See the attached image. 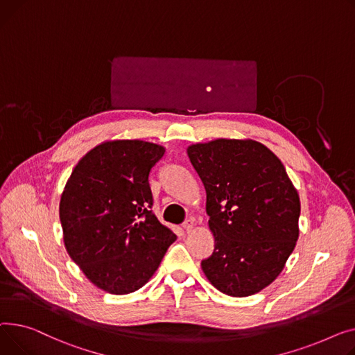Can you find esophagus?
Returning a JSON list of instances; mask_svg holds the SVG:
<instances>
[{
  "label": "esophagus",
  "mask_w": 355,
  "mask_h": 355,
  "mask_svg": "<svg viewBox=\"0 0 355 355\" xmlns=\"http://www.w3.org/2000/svg\"><path fill=\"white\" fill-rule=\"evenodd\" d=\"M193 226H195V220L193 219H186L183 222V229H184L186 232H191L192 229H193Z\"/></svg>",
  "instance_id": "esophagus-1"
}]
</instances>
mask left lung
I'll return each instance as SVG.
<instances>
[{"label": "left lung", "mask_w": 355, "mask_h": 355, "mask_svg": "<svg viewBox=\"0 0 355 355\" xmlns=\"http://www.w3.org/2000/svg\"><path fill=\"white\" fill-rule=\"evenodd\" d=\"M206 189L214 254L202 261L209 282L248 297L272 282L293 254L300 196L282 162L255 140L218 139L187 148Z\"/></svg>", "instance_id": "1"}]
</instances>
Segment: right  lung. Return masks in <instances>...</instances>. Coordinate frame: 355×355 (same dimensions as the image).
Wrapping results in <instances>:
<instances>
[{"label": "right lung", "mask_w": 355, "mask_h": 355, "mask_svg": "<svg viewBox=\"0 0 355 355\" xmlns=\"http://www.w3.org/2000/svg\"><path fill=\"white\" fill-rule=\"evenodd\" d=\"M159 144L113 140L83 157L60 202L64 245L85 275L109 294H130L156 272L176 235L152 212L149 175Z\"/></svg>", "instance_id": "add662e5"}]
</instances>
